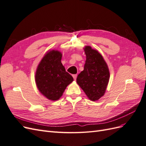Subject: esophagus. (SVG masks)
I'll use <instances>...</instances> for the list:
<instances>
[{"mask_svg":"<svg viewBox=\"0 0 146 146\" xmlns=\"http://www.w3.org/2000/svg\"><path fill=\"white\" fill-rule=\"evenodd\" d=\"M72 77H73L74 80H76L77 77V74H74V75H72Z\"/></svg>","mask_w":146,"mask_h":146,"instance_id":"1","label":"esophagus"}]
</instances>
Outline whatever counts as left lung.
I'll use <instances>...</instances> for the list:
<instances>
[{
    "instance_id": "1",
    "label": "left lung",
    "mask_w": 146,
    "mask_h": 146,
    "mask_svg": "<svg viewBox=\"0 0 146 146\" xmlns=\"http://www.w3.org/2000/svg\"><path fill=\"white\" fill-rule=\"evenodd\" d=\"M86 55L84 69L78 75L77 83L91 101L104 96L110 79L108 66L104 57L90 46L83 48Z\"/></svg>"
}]
</instances>
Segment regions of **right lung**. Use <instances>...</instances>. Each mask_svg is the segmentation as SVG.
Returning <instances> with one entry per match:
<instances>
[{
    "label": "right lung",
    "instance_id": "obj_1",
    "mask_svg": "<svg viewBox=\"0 0 146 146\" xmlns=\"http://www.w3.org/2000/svg\"><path fill=\"white\" fill-rule=\"evenodd\" d=\"M62 53L49 50L39 63L35 72V83L38 90L47 99L55 101L63 95L74 78L66 71L61 63Z\"/></svg>",
    "mask_w": 146,
    "mask_h": 146
}]
</instances>
